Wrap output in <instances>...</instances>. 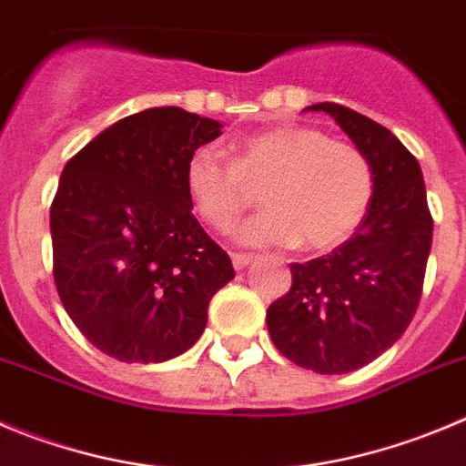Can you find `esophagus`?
Wrapping results in <instances>:
<instances>
[{
  "label": "esophagus",
  "instance_id": "obj_1",
  "mask_svg": "<svg viewBox=\"0 0 466 466\" xmlns=\"http://www.w3.org/2000/svg\"><path fill=\"white\" fill-rule=\"evenodd\" d=\"M250 262H253V258H250V255H241V253L232 255V264H234V268H237V271L246 268Z\"/></svg>",
  "mask_w": 466,
  "mask_h": 466
}]
</instances>
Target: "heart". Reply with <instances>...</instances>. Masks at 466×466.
<instances>
[{
	"mask_svg": "<svg viewBox=\"0 0 466 466\" xmlns=\"http://www.w3.org/2000/svg\"><path fill=\"white\" fill-rule=\"evenodd\" d=\"M184 188L195 213L228 232L262 188L264 211L238 228L246 248L310 250L338 246L365 218L375 195V169L363 149L308 126H285L238 142L232 160L199 147L184 167Z\"/></svg>",
	"mask_w": 466,
	"mask_h": 466,
	"instance_id": "obj_1",
	"label": "heart"
}]
</instances>
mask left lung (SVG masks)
Masks as SVG:
<instances>
[{"label": "left lung", "instance_id": "left-lung-1", "mask_svg": "<svg viewBox=\"0 0 466 466\" xmlns=\"http://www.w3.org/2000/svg\"><path fill=\"white\" fill-rule=\"evenodd\" d=\"M326 112L365 151L375 195L365 218L329 255L289 264L292 287L267 310L268 336L285 359L319 375H345L384 354L414 319L432 246L420 165L377 121L338 103Z\"/></svg>", "mask_w": 466, "mask_h": 466}]
</instances>
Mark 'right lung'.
I'll list each match as a JSON object with an SVG mask.
<instances>
[{
  "label": "right lung",
  "mask_w": 466,
  "mask_h": 466,
  "mask_svg": "<svg viewBox=\"0 0 466 466\" xmlns=\"http://www.w3.org/2000/svg\"><path fill=\"white\" fill-rule=\"evenodd\" d=\"M220 124L151 107L96 135L66 163L50 207L52 273L82 336L124 363H163L195 345L232 259L193 216L188 156Z\"/></svg>",
  "instance_id": "obj_1"
}]
</instances>
